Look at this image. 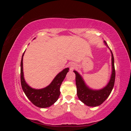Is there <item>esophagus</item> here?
Segmentation results:
<instances>
[{"instance_id": "obj_1", "label": "esophagus", "mask_w": 131, "mask_h": 131, "mask_svg": "<svg viewBox=\"0 0 131 131\" xmlns=\"http://www.w3.org/2000/svg\"><path fill=\"white\" fill-rule=\"evenodd\" d=\"M69 67H70V69H73L75 67V64H74V63H71L69 66Z\"/></svg>"}]
</instances>
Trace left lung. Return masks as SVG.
<instances>
[{
	"instance_id": "obj_1",
	"label": "left lung",
	"mask_w": 131,
	"mask_h": 131,
	"mask_svg": "<svg viewBox=\"0 0 131 131\" xmlns=\"http://www.w3.org/2000/svg\"><path fill=\"white\" fill-rule=\"evenodd\" d=\"M104 42L105 46L110 50L112 54V72L110 80L105 87L100 90L91 89L86 84L81 75L77 71H73L75 74V81H76L78 97L83 103L89 106H97L102 104L109 97L114 86L115 70L114 67V56L112 50H110L105 40Z\"/></svg>"
}]
</instances>
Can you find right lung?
Instances as JSON below:
<instances>
[{"instance_id": "obj_1", "label": "right lung", "mask_w": 131, "mask_h": 131, "mask_svg": "<svg viewBox=\"0 0 131 131\" xmlns=\"http://www.w3.org/2000/svg\"><path fill=\"white\" fill-rule=\"evenodd\" d=\"M25 52V51L22 54L21 62V83L23 92L29 101L35 106L41 108L49 107L58 100L61 93V85L66 78L67 73L69 72V69L67 68L59 72L50 84L46 88L41 89H33L27 84L24 78L23 57Z\"/></svg>"}]
</instances>
